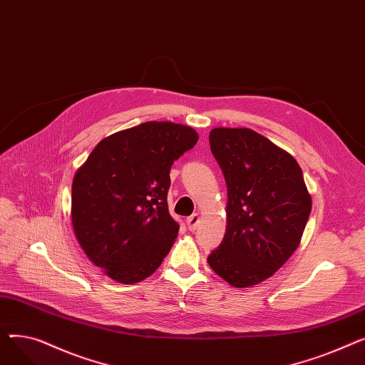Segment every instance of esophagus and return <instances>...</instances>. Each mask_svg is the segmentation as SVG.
<instances>
[{"mask_svg":"<svg viewBox=\"0 0 365 365\" xmlns=\"http://www.w3.org/2000/svg\"><path fill=\"white\" fill-rule=\"evenodd\" d=\"M198 223H200V215H198V213H195V215H192V216H189V217L186 219V225H187V227H189V231H195Z\"/></svg>","mask_w":365,"mask_h":365,"instance_id":"esophagus-1","label":"esophagus"}]
</instances>
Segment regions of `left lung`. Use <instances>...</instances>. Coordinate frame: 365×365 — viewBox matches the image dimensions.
<instances>
[{
    "label": "left lung",
    "instance_id": "1",
    "mask_svg": "<svg viewBox=\"0 0 365 365\" xmlns=\"http://www.w3.org/2000/svg\"><path fill=\"white\" fill-rule=\"evenodd\" d=\"M210 148L227 186L226 232L207 257L244 289L272 277L300 244L312 200L297 161L250 128H213Z\"/></svg>",
    "mask_w": 365,
    "mask_h": 365
}]
</instances>
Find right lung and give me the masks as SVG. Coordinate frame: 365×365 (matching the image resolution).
<instances>
[{
    "label": "right lung",
    "mask_w": 365,
    "mask_h": 365,
    "mask_svg": "<svg viewBox=\"0 0 365 365\" xmlns=\"http://www.w3.org/2000/svg\"><path fill=\"white\" fill-rule=\"evenodd\" d=\"M197 142L187 125L148 121L105 138L75 173L73 234L109 278L139 282L168 255L179 232L167 204L170 168Z\"/></svg>",
    "instance_id": "obj_1"
}]
</instances>
